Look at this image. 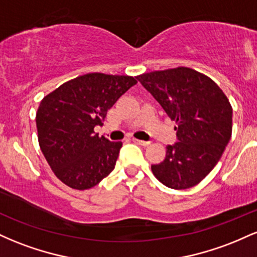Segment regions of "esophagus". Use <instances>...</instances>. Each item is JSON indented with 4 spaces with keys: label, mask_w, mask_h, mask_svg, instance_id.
Segmentation results:
<instances>
[{
    "label": "esophagus",
    "mask_w": 257,
    "mask_h": 257,
    "mask_svg": "<svg viewBox=\"0 0 257 257\" xmlns=\"http://www.w3.org/2000/svg\"><path fill=\"white\" fill-rule=\"evenodd\" d=\"M133 141H134L135 144H138V145H141V146H149V145H151V141L138 140V139H133Z\"/></svg>",
    "instance_id": "34e87169"
}]
</instances>
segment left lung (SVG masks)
Returning a JSON list of instances; mask_svg holds the SVG:
<instances>
[{"mask_svg":"<svg viewBox=\"0 0 257 257\" xmlns=\"http://www.w3.org/2000/svg\"><path fill=\"white\" fill-rule=\"evenodd\" d=\"M138 81L173 120L178 143L167 146L153 175L167 187L199 184L220 161L232 135V106L213 79L188 67L153 71Z\"/></svg>","mask_w":257,"mask_h":257,"instance_id":"8db88e82","label":"left lung"}]
</instances>
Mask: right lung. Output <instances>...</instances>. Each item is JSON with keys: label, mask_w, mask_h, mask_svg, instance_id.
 Wrapping results in <instances>:
<instances>
[{"label": "right lung", "mask_w": 257, "mask_h": 257, "mask_svg": "<svg viewBox=\"0 0 257 257\" xmlns=\"http://www.w3.org/2000/svg\"><path fill=\"white\" fill-rule=\"evenodd\" d=\"M138 81L132 76L87 73L44 96L36 113L38 143L59 180L76 190L98 185L114 169L122 143L94 132Z\"/></svg>", "instance_id": "add662e5"}]
</instances>
